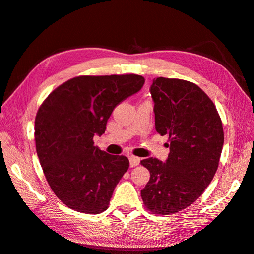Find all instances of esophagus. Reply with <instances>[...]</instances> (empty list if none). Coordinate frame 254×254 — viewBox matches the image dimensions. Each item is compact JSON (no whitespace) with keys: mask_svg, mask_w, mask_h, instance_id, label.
<instances>
[{"mask_svg":"<svg viewBox=\"0 0 254 254\" xmlns=\"http://www.w3.org/2000/svg\"><path fill=\"white\" fill-rule=\"evenodd\" d=\"M129 163H130V166H131V167H134V166H136V165H139V163H140V158L134 157V156L129 157Z\"/></svg>","mask_w":254,"mask_h":254,"instance_id":"obj_1","label":"esophagus"}]
</instances>
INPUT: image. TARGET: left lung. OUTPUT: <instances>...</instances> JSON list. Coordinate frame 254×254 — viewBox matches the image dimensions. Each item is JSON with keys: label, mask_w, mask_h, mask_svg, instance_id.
<instances>
[{"label": "left lung", "mask_w": 254, "mask_h": 254, "mask_svg": "<svg viewBox=\"0 0 254 254\" xmlns=\"http://www.w3.org/2000/svg\"><path fill=\"white\" fill-rule=\"evenodd\" d=\"M150 93L156 130L168 136L170 153L165 163L156 158L141 161L150 173L141 196L152 214L171 215L194 203L211 183L224 129L214 103L193 82L158 77Z\"/></svg>", "instance_id": "8db88e82"}]
</instances>
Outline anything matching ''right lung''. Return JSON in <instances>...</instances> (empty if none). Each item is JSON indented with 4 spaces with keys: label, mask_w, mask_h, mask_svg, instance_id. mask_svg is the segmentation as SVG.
I'll use <instances>...</instances> for the list:
<instances>
[{
    "label": "right lung",
    "mask_w": 254,
    "mask_h": 254,
    "mask_svg": "<svg viewBox=\"0 0 254 254\" xmlns=\"http://www.w3.org/2000/svg\"><path fill=\"white\" fill-rule=\"evenodd\" d=\"M144 82L136 74L77 76L57 87L38 109L37 155L54 194L70 209L86 214L108 209L129 160L101 150L93 137L105 133L115 106Z\"/></svg>",
    "instance_id": "1"
}]
</instances>
